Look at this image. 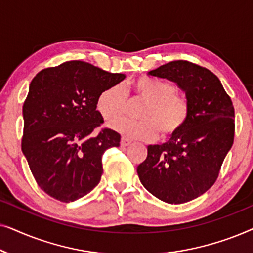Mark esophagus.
<instances>
[{
    "label": "esophagus",
    "mask_w": 253,
    "mask_h": 253,
    "mask_svg": "<svg viewBox=\"0 0 253 253\" xmlns=\"http://www.w3.org/2000/svg\"><path fill=\"white\" fill-rule=\"evenodd\" d=\"M130 144H131V141L129 139H126V138H122V139H121V146L122 147L129 146Z\"/></svg>",
    "instance_id": "obj_1"
}]
</instances>
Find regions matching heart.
Returning <instances> with one entry per match:
<instances>
[{"mask_svg": "<svg viewBox=\"0 0 253 253\" xmlns=\"http://www.w3.org/2000/svg\"><path fill=\"white\" fill-rule=\"evenodd\" d=\"M131 99L144 101L137 121L119 119L127 107L126 94L121 85H113L100 93L96 109L105 121H113L109 127L129 139L152 140L158 130L162 138L174 136L184 126L190 105L185 96L176 92L171 83L158 78L139 77L129 86Z\"/></svg>", "mask_w": 253, "mask_h": 253, "instance_id": "b5f03b06", "label": "heart"}]
</instances>
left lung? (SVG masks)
Masks as SVG:
<instances>
[{"label":"left lung","instance_id":"left-lung-1","mask_svg":"<svg viewBox=\"0 0 253 253\" xmlns=\"http://www.w3.org/2000/svg\"><path fill=\"white\" fill-rule=\"evenodd\" d=\"M148 75L176 83L185 93L190 113L184 126L167 143L147 146L138 176L144 188L162 202H190L215 183L233 146V102L212 71L191 62H169Z\"/></svg>","mask_w":253,"mask_h":253}]
</instances>
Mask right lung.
Masks as SVG:
<instances>
[{"label":"right lung","instance_id":"right-lung-1","mask_svg":"<svg viewBox=\"0 0 253 253\" xmlns=\"http://www.w3.org/2000/svg\"><path fill=\"white\" fill-rule=\"evenodd\" d=\"M126 78L83 61L41 70L23 106L22 151L38 185L63 203L75 202L99 184L102 155L121 136L103 123L96 99Z\"/></svg>","mask_w":253,"mask_h":253}]
</instances>
